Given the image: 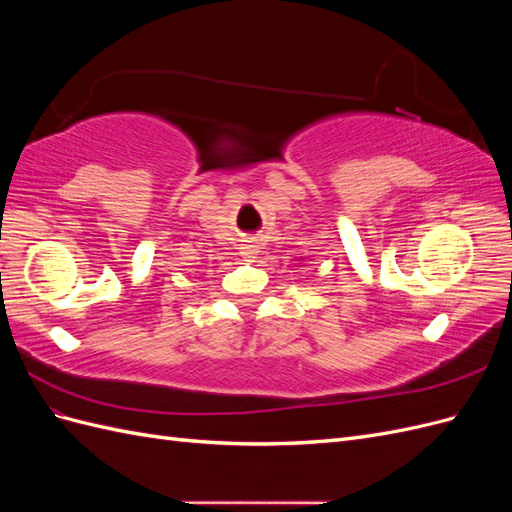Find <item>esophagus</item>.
<instances>
[{
    "label": "esophagus",
    "mask_w": 512,
    "mask_h": 512,
    "mask_svg": "<svg viewBox=\"0 0 512 512\" xmlns=\"http://www.w3.org/2000/svg\"><path fill=\"white\" fill-rule=\"evenodd\" d=\"M241 256H243L245 260L252 262V260L258 256V243H256V241H245L243 247H241Z\"/></svg>",
    "instance_id": "34e87169"
}]
</instances>
